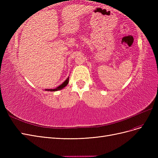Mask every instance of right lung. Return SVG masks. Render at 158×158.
<instances>
[{"label": "right lung", "mask_w": 158, "mask_h": 158, "mask_svg": "<svg viewBox=\"0 0 158 158\" xmlns=\"http://www.w3.org/2000/svg\"><path fill=\"white\" fill-rule=\"evenodd\" d=\"M69 77L67 78V79H66L64 82L61 85H60L59 87L56 88L55 89H46L45 90L47 91H51V92H55V91H58V90H60V89H63L66 85H67L69 84Z\"/></svg>", "instance_id": "1"}]
</instances>
